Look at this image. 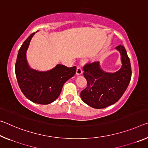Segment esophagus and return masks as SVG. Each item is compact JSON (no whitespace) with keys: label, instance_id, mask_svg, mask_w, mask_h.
<instances>
[{"label":"esophagus","instance_id":"esophagus-1","mask_svg":"<svg viewBox=\"0 0 148 148\" xmlns=\"http://www.w3.org/2000/svg\"><path fill=\"white\" fill-rule=\"evenodd\" d=\"M82 72H83L82 69L80 66L77 67V69H76V74L77 75H81L82 74Z\"/></svg>","mask_w":148,"mask_h":148}]
</instances>
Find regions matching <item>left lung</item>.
Wrapping results in <instances>:
<instances>
[{
    "instance_id": "left-lung-1",
    "label": "left lung",
    "mask_w": 148,
    "mask_h": 148,
    "mask_svg": "<svg viewBox=\"0 0 148 148\" xmlns=\"http://www.w3.org/2000/svg\"><path fill=\"white\" fill-rule=\"evenodd\" d=\"M116 49L121 53L123 64L117 72H104L97 61L88 63L83 67L88 86L81 91L80 97L85 103L95 109H103L115 103L130 82L132 70L126 49L121 45Z\"/></svg>"
}]
</instances>
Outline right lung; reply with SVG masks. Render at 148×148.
Wrapping results in <instances>:
<instances>
[{"label": "right lung", "instance_id": "right-lung-1", "mask_svg": "<svg viewBox=\"0 0 148 148\" xmlns=\"http://www.w3.org/2000/svg\"><path fill=\"white\" fill-rule=\"evenodd\" d=\"M35 34L30 35L19 49L15 64L16 76L21 91L28 99L47 105L58 97L64 84L76 74V66L57 64L47 72L32 69L27 64L26 51Z\"/></svg>", "mask_w": 148, "mask_h": 148}]
</instances>
